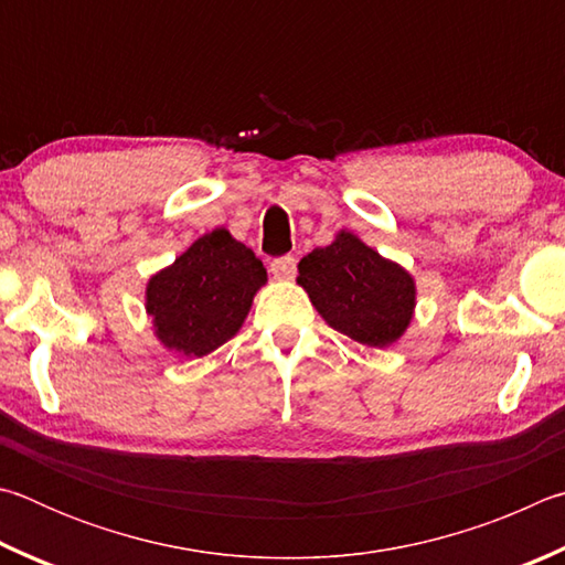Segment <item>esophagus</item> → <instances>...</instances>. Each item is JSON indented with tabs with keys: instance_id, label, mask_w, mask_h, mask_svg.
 Returning <instances> with one entry per match:
<instances>
[{
	"instance_id": "obj_1",
	"label": "esophagus",
	"mask_w": 565,
	"mask_h": 565,
	"mask_svg": "<svg viewBox=\"0 0 565 565\" xmlns=\"http://www.w3.org/2000/svg\"><path fill=\"white\" fill-rule=\"evenodd\" d=\"M295 270H298V263H295L292 255H282V257H275L270 263V273L277 280H290L295 277Z\"/></svg>"
}]
</instances>
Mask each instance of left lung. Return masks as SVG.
<instances>
[{"mask_svg": "<svg viewBox=\"0 0 565 565\" xmlns=\"http://www.w3.org/2000/svg\"><path fill=\"white\" fill-rule=\"evenodd\" d=\"M298 285L332 330L367 348H390L407 332L417 282L350 231L315 247L298 265Z\"/></svg>", "mask_w": 565, "mask_h": 565, "instance_id": "8db88e82", "label": "left lung"}]
</instances>
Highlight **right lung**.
Segmentation results:
<instances>
[{"label":"right lung","mask_w":565,"mask_h":565,"mask_svg":"<svg viewBox=\"0 0 565 565\" xmlns=\"http://www.w3.org/2000/svg\"><path fill=\"white\" fill-rule=\"evenodd\" d=\"M265 282V267L250 247L215 227L148 280L153 334L166 350L205 358L235 338Z\"/></svg>","instance_id":"add662e5"}]
</instances>
